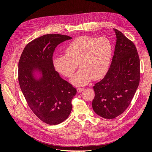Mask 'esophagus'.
Segmentation results:
<instances>
[{
  "label": "esophagus",
  "instance_id": "obj_1",
  "mask_svg": "<svg viewBox=\"0 0 152 152\" xmlns=\"http://www.w3.org/2000/svg\"><path fill=\"white\" fill-rule=\"evenodd\" d=\"M83 88H77V91L78 93H81L82 91H83Z\"/></svg>",
  "mask_w": 152,
  "mask_h": 152
}]
</instances>
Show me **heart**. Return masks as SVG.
I'll list each match as a JSON object with an SVG mask.
<instances>
[{
    "mask_svg": "<svg viewBox=\"0 0 152 152\" xmlns=\"http://www.w3.org/2000/svg\"><path fill=\"white\" fill-rule=\"evenodd\" d=\"M66 55L55 56L53 63L55 70L67 77H71L78 67L81 69L72 77L71 82L76 86L88 84L91 80H99L109 70L113 53L111 41L83 36L71 42Z\"/></svg>",
    "mask_w": 152,
    "mask_h": 152,
    "instance_id": "obj_1",
    "label": "heart"
}]
</instances>
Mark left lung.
Returning <instances> with one entry per match:
<instances>
[{"label": "left lung", "mask_w": 152, "mask_h": 152, "mask_svg": "<svg viewBox=\"0 0 152 152\" xmlns=\"http://www.w3.org/2000/svg\"><path fill=\"white\" fill-rule=\"evenodd\" d=\"M116 37L114 55L104 78L93 86L92 106L100 117L113 119L131 103L140 79V61L134 43L114 29Z\"/></svg>", "instance_id": "8db88e82"}]
</instances>
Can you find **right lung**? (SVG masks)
<instances>
[{"mask_svg": "<svg viewBox=\"0 0 152 152\" xmlns=\"http://www.w3.org/2000/svg\"><path fill=\"white\" fill-rule=\"evenodd\" d=\"M61 34L39 37L25 46L18 62L20 87L32 112L41 121L55 125L66 120L72 110L76 89L55 70L52 57L60 43L71 39ZM42 74L39 79L33 73Z\"/></svg>", "mask_w": 152, "mask_h": 152, "instance_id": "add662e5", "label": "right lung"}]
</instances>
